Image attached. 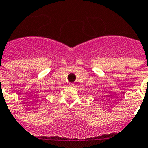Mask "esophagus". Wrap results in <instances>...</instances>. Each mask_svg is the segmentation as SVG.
I'll list each match as a JSON object with an SVG mask.
<instances>
[{
	"label": "esophagus",
	"instance_id": "obj_1",
	"mask_svg": "<svg viewBox=\"0 0 148 148\" xmlns=\"http://www.w3.org/2000/svg\"><path fill=\"white\" fill-rule=\"evenodd\" d=\"M70 85H71V86H74V83H70Z\"/></svg>",
	"mask_w": 148,
	"mask_h": 148
}]
</instances>
